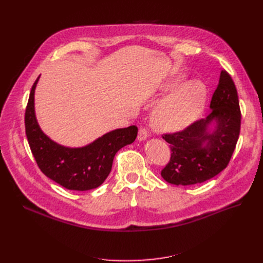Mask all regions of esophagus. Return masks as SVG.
Returning a JSON list of instances; mask_svg holds the SVG:
<instances>
[{
  "label": "esophagus",
  "mask_w": 263,
  "mask_h": 263,
  "mask_svg": "<svg viewBox=\"0 0 263 263\" xmlns=\"http://www.w3.org/2000/svg\"><path fill=\"white\" fill-rule=\"evenodd\" d=\"M147 137H148V131L145 128H140L139 135H137V140L142 142V141H145Z\"/></svg>",
  "instance_id": "34e87169"
}]
</instances>
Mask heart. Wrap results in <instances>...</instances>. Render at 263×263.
Here are the masks:
<instances>
[{
    "instance_id": "b5f03b06",
    "label": "heart",
    "mask_w": 263,
    "mask_h": 263,
    "mask_svg": "<svg viewBox=\"0 0 263 263\" xmlns=\"http://www.w3.org/2000/svg\"><path fill=\"white\" fill-rule=\"evenodd\" d=\"M181 77L165 85L166 91L173 88ZM208 89L204 83L197 79L183 82L161 99L155 106L151 120L155 128L161 131H180L189 127L201 114Z\"/></svg>"
}]
</instances>
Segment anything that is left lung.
Instances as JSON below:
<instances>
[{"label": "left lung", "mask_w": 263, "mask_h": 263, "mask_svg": "<svg viewBox=\"0 0 263 263\" xmlns=\"http://www.w3.org/2000/svg\"><path fill=\"white\" fill-rule=\"evenodd\" d=\"M210 108L208 116L183 131L163 135L172 151L161 172L165 181L176 185L201 183L227 167L239 139L241 112L236 85L225 70L220 71ZM212 124L215 128L210 130Z\"/></svg>", "instance_id": "8db88e82"}]
</instances>
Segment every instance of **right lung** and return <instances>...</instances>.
<instances>
[{"label":"right lung","instance_id":"obj_1","mask_svg":"<svg viewBox=\"0 0 263 263\" xmlns=\"http://www.w3.org/2000/svg\"><path fill=\"white\" fill-rule=\"evenodd\" d=\"M38 80L31 89L24 117L26 137L38 167L68 190L98 187L110 173L117 151L135 141L137 127L113 130L84 147L70 148L55 143L41 131L36 119L34 95Z\"/></svg>","mask_w":263,"mask_h":263}]
</instances>
